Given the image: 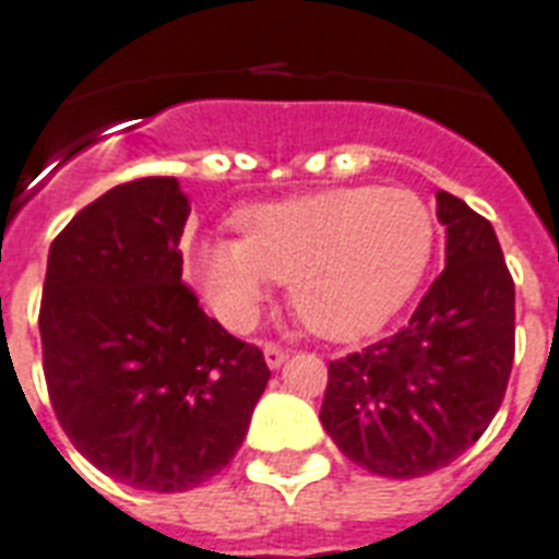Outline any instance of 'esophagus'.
Returning a JSON list of instances; mask_svg holds the SVG:
<instances>
[{
	"mask_svg": "<svg viewBox=\"0 0 559 559\" xmlns=\"http://www.w3.org/2000/svg\"><path fill=\"white\" fill-rule=\"evenodd\" d=\"M262 356H265V365L271 367V370H280V367L285 365V359H288V353L283 350L280 345H262Z\"/></svg>",
	"mask_w": 559,
	"mask_h": 559,
	"instance_id": "obj_1",
	"label": "esophagus"
}]
</instances>
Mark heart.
Returning a JSON list of instances; mask_svg holds the SVG:
<instances>
[{
  "instance_id": "heart-1",
  "label": "heart",
  "mask_w": 559,
  "mask_h": 559,
  "mask_svg": "<svg viewBox=\"0 0 559 559\" xmlns=\"http://www.w3.org/2000/svg\"><path fill=\"white\" fill-rule=\"evenodd\" d=\"M237 240H200L189 276L212 313L248 331L274 283L305 325L333 342L379 331L421 285L436 248L432 214L413 192L338 186L234 214Z\"/></svg>"
}]
</instances>
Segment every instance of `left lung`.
<instances>
[{
    "label": "left lung",
    "mask_w": 559,
    "mask_h": 559,
    "mask_svg": "<svg viewBox=\"0 0 559 559\" xmlns=\"http://www.w3.org/2000/svg\"><path fill=\"white\" fill-rule=\"evenodd\" d=\"M443 271L409 325L331 361L319 421L353 464L409 480L452 464L498 413L514 359V283L492 223L436 192Z\"/></svg>",
    "instance_id": "left-lung-1"
}]
</instances>
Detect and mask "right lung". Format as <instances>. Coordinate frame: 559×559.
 I'll return each mask as SVG.
<instances>
[{
  "label": "right lung",
  "instance_id": "obj_1",
  "mask_svg": "<svg viewBox=\"0 0 559 559\" xmlns=\"http://www.w3.org/2000/svg\"><path fill=\"white\" fill-rule=\"evenodd\" d=\"M189 198L141 178L81 209L47 254L39 333L59 424L104 475L186 492L240 450L269 384L260 347L180 283Z\"/></svg>",
  "mask_w": 559,
  "mask_h": 559
}]
</instances>
